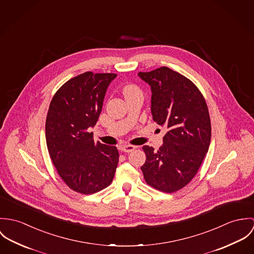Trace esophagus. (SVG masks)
<instances>
[{"label": "esophagus", "instance_id": "34e87169", "mask_svg": "<svg viewBox=\"0 0 254 254\" xmlns=\"http://www.w3.org/2000/svg\"><path fill=\"white\" fill-rule=\"evenodd\" d=\"M134 149H136V147H135V146H132V145H127V144H126V145H122V146H121V150H122L123 152H126V153H130V152H132Z\"/></svg>", "mask_w": 254, "mask_h": 254}]
</instances>
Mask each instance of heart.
<instances>
[{"label": "heart", "instance_id": "heart-1", "mask_svg": "<svg viewBox=\"0 0 254 254\" xmlns=\"http://www.w3.org/2000/svg\"><path fill=\"white\" fill-rule=\"evenodd\" d=\"M135 90H138L136 86H134V85H127V86L124 88V93H125V95H126V94L130 93V92L135 91Z\"/></svg>", "mask_w": 254, "mask_h": 254}]
</instances>
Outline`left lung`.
<instances>
[{
	"label": "left lung",
	"instance_id": "1",
	"mask_svg": "<svg viewBox=\"0 0 254 254\" xmlns=\"http://www.w3.org/2000/svg\"><path fill=\"white\" fill-rule=\"evenodd\" d=\"M138 76L151 87L153 120L168 129L158 151L143 146L146 162L141 170L148 185L173 193L193 179L207 153L211 138L207 105L196 85L168 67Z\"/></svg>",
	"mask_w": 254,
	"mask_h": 254
}]
</instances>
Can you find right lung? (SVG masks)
Listing matches in <instances>:
<instances>
[{
	"instance_id": "right-lung-1",
	"label": "right lung",
	"mask_w": 254,
	"mask_h": 254,
	"mask_svg": "<svg viewBox=\"0 0 254 254\" xmlns=\"http://www.w3.org/2000/svg\"><path fill=\"white\" fill-rule=\"evenodd\" d=\"M116 74L85 72L55 94L46 121V140L63 181L81 194H93L113 180L119 163L115 146L94 142L88 132L101 113L107 88Z\"/></svg>"
}]
</instances>
